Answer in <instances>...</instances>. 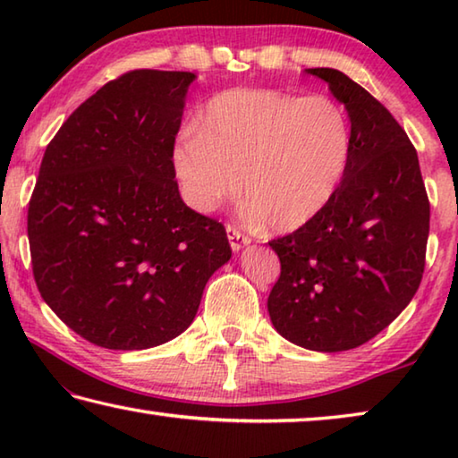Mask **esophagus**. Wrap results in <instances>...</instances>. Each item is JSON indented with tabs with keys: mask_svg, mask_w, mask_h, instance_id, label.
Segmentation results:
<instances>
[{
	"mask_svg": "<svg viewBox=\"0 0 458 458\" xmlns=\"http://www.w3.org/2000/svg\"><path fill=\"white\" fill-rule=\"evenodd\" d=\"M226 234H228L232 250H234V252H238L240 248H244L246 244H250V238H248L246 234H242V232H240L236 226H230V224L226 226Z\"/></svg>",
	"mask_w": 458,
	"mask_h": 458,
	"instance_id": "34e87169",
	"label": "esophagus"
}]
</instances>
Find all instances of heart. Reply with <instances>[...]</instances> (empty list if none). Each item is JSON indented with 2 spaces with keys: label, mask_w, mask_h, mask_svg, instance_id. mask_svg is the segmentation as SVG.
<instances>
[{
  "label": "heart",
  "mask_w": 458,
  "mask_h": 458,
  "mask_svg": "<svg viewBox=\"0 0 458 458\" xmlns=\"http://www.w3.org/2000/svg\"><path fill=\"white\" fill-rule=\"evenodd\" d=\"M350 114L327 95L297 97L270 89L220 92L174 147V172L185 204L212 212L242 193L248 216L291 232L335 198L352 159Z\"/></svg>",
  "instance_id": "b5f03b06"
}]
</instances>
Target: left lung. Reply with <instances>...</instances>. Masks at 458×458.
Listing matches in <instances>:
<instances>
[{
    "label": "left lung",
    "instance_id": "obj_1",
    "mask_svg": "<svg viewBox=\"0 0 458 458\" xmlns=\"http://www.w3.org/2000/svg\"><path fill=\"white\" fill-rule=\"evenodd\" d=\"M352 121L347 175L325 210L270 240L281 276L268 294L275 329L335 353L376 337L404 311L424 273L430 204L414 145L390 111L335 68H307Z\"/></svg>",
    "mask_w": 458,
    "mask_h": 458
}]
</instances>
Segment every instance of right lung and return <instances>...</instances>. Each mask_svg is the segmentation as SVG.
I'll return each mask as SVG.
<instances>
[{
    "label": "right lung",
    "instance_id": "1",
    "mask_svg": "<svg viewBox=\"0 0 458 458\" xmlns=\"http://www.w3.org/2000/svg\"><path fill=\"white\" fill-rule=\"evenodd\" d=\"M193 72L106 82L46 147L28 208L42 299L106 350H149L190 327L232 257L218 220L183 204L174 145Z\"/></svg>",
    "mask_w": 458,
    "mask_h": 458
}]
</instances>
